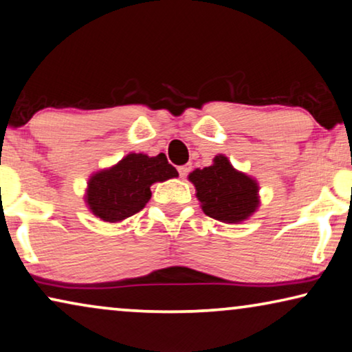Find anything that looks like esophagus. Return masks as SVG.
I'll list each match as a JSON object with an SVG mask.
<instances>
[{
  "instance_id": "1",
  "label": "esophagus",
  "mask_w": 352,
  "mask_h": 352,
  "mask_svg": "<svg viewBox=\"0 0 352 352\" xmlns=\"http://www.w3.org/2000/svg\"><path fill=\"white\" fill-rule=\"evenodd\" d=\"M188 172H190V166H180V167H178V174H180V177H186Z\"/></svg>"
}]
</instances>
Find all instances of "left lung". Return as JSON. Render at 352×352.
I'll list each match as a JSON object with an SVG mask.
<instances>
[{
    "instance_id": "1",
    "label": "left lung",
    "mask_w": 352,
    "mask_h": 352,
    "mask_svg": "<svg viewBox=\"0 0 352 352\" xmlns=\"http://www.w3.org/2000/svg\"><path fill=\"white\" fill-rule=\"evenodd\" d=\"M188 178L196 186L202 210L210 219L239 223L258 207L256 182L237 172L225 156H217L214 164L192 170Z\"/></svg>"
}]
</instances>
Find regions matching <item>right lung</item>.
Masks as SVG:
<instances>
[{
  "label": "right lung",
  "instance_id": "right-lung-1",
  "mask_svg": "<svg viewBox=\"0 0 352 352\" xmlns=\"http://www.w3.org/2000/svg\"><path fill=\"white\" fill-rule=\"evenodd\" d=\"M178 175L164 153L155 157L127 155L111 169L102 170L89 180L87 206L103 221H121L140 212L151 197L150 186Z\"/></svg>",
  "mask_w": 352,
  "mask_h": 352
}]
</instances>
